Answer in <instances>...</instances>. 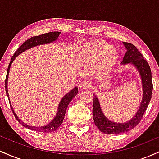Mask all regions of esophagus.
<instances>
[{"label":"esophagus","mask_w":159,"mask_h":159,"mask_svg":"<svg viewBox=\"0 0 159 159\" xmlns=\"http://www.w3.org/2000/svg\"><path fill=\"white\" fill-rule=\"evenodd\" d=\"M79 88L81 89V90L90 88V84L87 83V82H86V81L81 82V83H80V84H79Z\"/></svg>","instance_id":"34e87169"}]
</instances>
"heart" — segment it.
I'll return each instance as SVG.
<instances>
[{
	"mask_svg": "<svg viewBox=\"0 0 159 159\" xmlns=\"http://www.w3.org/2000/svg\"><path fill=\"white\" fill-rule=\"evenodd\" d=\"M81 56L87 63H93L96 74H105L114 66L117 61V52L112 45L102 41H91L82 47Z\"/></svg>",
	"mask_w": 159,
	"mask_h": 159,
	"instance_id": "obj_1",
	"label": "heart"
}]
</instances>
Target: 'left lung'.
I'll return each mask as SVG.
<instances>
[{"mask_svg":"<svg viewBox=\"0 0 159 159\" xmlns=\"http://www.w3.org/2000/svg\"><path fill=\"white\" fill-rule=\"evenodd\" d=\"M123 44L126 49V52L123 57L121 65L130 64L135 67L141 79L143 95L138 110L132 119L124 123H116L111 121L105 116L100 106L98 97L96 95L93 94L94 96L93 117L95 125L102 132L107 134H120L129 132L134 129L141 120L152 96V73L148 63L143 59V55L134 45L125 42H123Z\"/></svg>","mask_w":159,"mask_h":159,"instance_id":"1","label":"left lung"}]
</instances>
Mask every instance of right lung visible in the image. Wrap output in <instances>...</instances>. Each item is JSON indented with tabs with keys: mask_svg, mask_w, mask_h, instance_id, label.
<instances>
[{
	"mask_svg": "<svg viewBox=\"0 0 159 159\" xmlns=\"http://www.w3.org/2000/svg\"><path fill=\"white\" fill-rule=\"evenodd\" d=\"M60 32H50L47 33V34H42V35L34 36V37L30 38L27 40L26 42L23 43L21 46L19 47V49L15 52L14 55L11 58V61L10 64H9L8 69H7V77L6 80H5V88H6V93L7 95V97L9 98V102H10V105L11 108H12V112H13L14 116H15L16 119L19 121L24 127L27 128V129H30V130L35 131V132H52L56 131L58 129V127L61 125L63 123V118L65 116L66 111V108L68 107L69 104L70 103V102L73 99L75 96L77 95L78 93V87H74L72 90H70L68 93H66L62 98V99L60 102L59 105H58L57 111V114L54 117L52 121L50 123L46 124L45 125H39V126H34V125H29L27 123H24L23 121H21V120L18 117L17 114H16L15 111H14L13 108H12V105H11L10 100V96H9L8 93V87H7V83H8V78H9V72H10V66L12 65V62L15 61V59L17 57L19 54H21V53L25 52L27 49H30L34 47L37 46V45H45V44H50V43H54L57 39L58 36H59Z\"/></svg>",
	"mask_w": 159,
	"mask_h": 159,
	"instance_id": "add662e5",
	"label": "right lung"
}]
</instances>
